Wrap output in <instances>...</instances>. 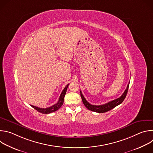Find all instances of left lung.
<instances>
[{"label":"left lung","instance_id":"left-lung-1","mask_svg":"<svg viewBox=\"0 0 153 153\" xmlns=\"http://www.w3.org/2000/svg\"><path fill=\"white\" fill-rule=\"evenodd\" d=\"M129 83L127 85L126 89L125 90L124 93L122 94V95L120 97H119L115 100H113L111 102H109L103 105H91L89 102L86 101V100L85 99V98L84 97V96H83V94L80 91L81 98H82V102H83L84 105L86 106V108L87 109H88L89 110H91L92 111H94L96 113H105V112H107L108 111L112 110L113 108H114V107L117 106V105H119L121 103H122V102L124 100V99L126 97V96L127 94L128 88H129Z\"/></svg>","mask_w":153,"mask_h":153}]
</instances>
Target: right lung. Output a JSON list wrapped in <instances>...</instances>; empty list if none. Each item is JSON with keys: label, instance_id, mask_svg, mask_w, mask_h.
Wrapping results in <instances>:
<instances>
[{"label": "right lung", "instance_id": "right-lung-1", "mask_svg": "<svg viewBox=\"0 0 153 153\" xmlns=\"http://www.w3.org/2000/svg\"><path fill=\"white\" fill-rule=\"evenodd\" d=\"M68 85H69V84H68L65 87V88L63 89L62 93L60 94V96L58 102L54 105L50 106L48 108H39L37 106H35L33 105H31V106L33 108H34L35 110H36L37 111H39V113H42V114H49V113H53V112H54V111L58 110L62 106V105L63 103L64 97L65 96V94H66L67 90Z\"/></svg>", "mask_w": 153, "mask_h": 153}]
</instances>
